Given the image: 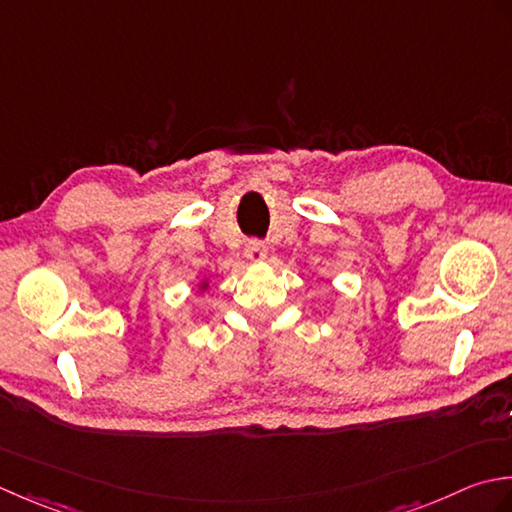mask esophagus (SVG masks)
Masks as SVG:
<instances>
[{"label": "esophagus", "instance_id": "obj_1", "mask_svg": "<svg viewBox=\"0 0 512 512\" xmlns=\"http://www.w3.org/2000/svg\"><path fill=\"white\" fill-rule=\"evenodd\" d=\"M245 256L252 260V263H263V260L267 258V247L263 241H247L245 245Z\"/></svg>", "mask_w": 512, "mask_h": 512}]
</instances>
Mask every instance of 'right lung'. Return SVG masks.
Here are the masks:
<instances>
[{
  "label": "right lung",
  "instance_id": "add662e5",
  "mask_svg": "<svg viewBox=\"0 0 512 512\" xmlns=\"http://www.w3.org/2000/svg\"><path fill=\"white\" fill-rule=\"evenodd\" d=\"M207 287H210V285H207V280H203V283H201V289H207Z\"/></svg>",
  "mask_w": 512,
  "mask_h": 512
}]
</instances>
